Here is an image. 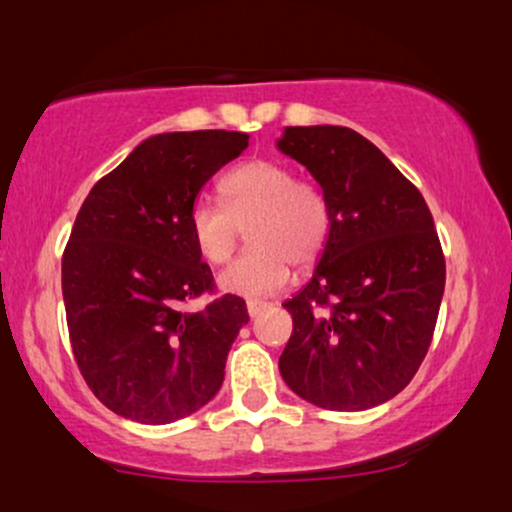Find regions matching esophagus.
<instances>
[{
	"label": "esophagus",
	"mask_w": 512,
	"mask_h": 512,
	"mask_svg": "<svg viewBox=\"0 0 512 512\" xmlns=\"http://www.w3.org/2000/svg\"><path fill=\"white\" fill-rule=\"evenodd\" d=\"M267 308H269V303H264V301H248L250 317H257L262 313V310H267Z\"/></svg>",
	"instance_id": "34e87169"
}]
</instances>
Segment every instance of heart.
Instances as JSON below:
<instances>
[{
    "mask_svg": "<svg viewBox=\"0 0 512 512\" xmlns=\"http://www.w3.org/2000/svg\"><path fill=\"white\" fill-rule=\"evenodd\" d=\"M221 206L195 202L187 233L204 262L223 264L248 229L250 248L219 274V286L236 296L260 298L289 281L291 262H315L330 236V204L315 182L296 178L284 163L255 158L219 180Z\"/></svg>",
    "mask_w": 512,
    "mask_h": 512,
    "instance_id": "obj_1",
    "label": "heart"
}]
</instances>
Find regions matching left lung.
I'll use <instances>...</instances> for the list:
<instances>
[{
  "label": "left lung",
  "mask_w": 512,
  "mask_h": 512,
  "mask_svg": "<svg viewBox=\"0 0 512 512\" xmlns=\"http://www.w3.org/2000/svg\"><path fill=\"white\" fill-rule=\"evenodd\" d=\"M281 151L310 170L330 204L313 279L284 303L293 332L279 370L310 404L363 411L419 370L445 289V257L424 197L349 127H286Z\"/></svg>",
  "instance_id": "1"
}]
</instances>
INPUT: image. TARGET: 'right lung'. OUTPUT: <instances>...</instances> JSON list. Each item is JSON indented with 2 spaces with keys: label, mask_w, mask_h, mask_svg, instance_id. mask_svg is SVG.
I'll return each instance as SVG.
<instances>
[{
  "label": "right lung",
  "mask_w": 512,
  "mask_h": 512,
  "mask_svg": "<svg viewBox=\"0 0 512 512\" xmlns=\"http://www.w3.org/2000/svg\"><path fill=\"white\" fill-rule=\"evenodd\" d=\"M248 139L226 129L149 137L76 214L62 255L69 342L86 385L117 416L173 424L219 392L228 349L250 317L233 293L185 310L214 291L187 214Z\"/></svg>",
  "instance_id": "add662e5"
}]
</instances>
